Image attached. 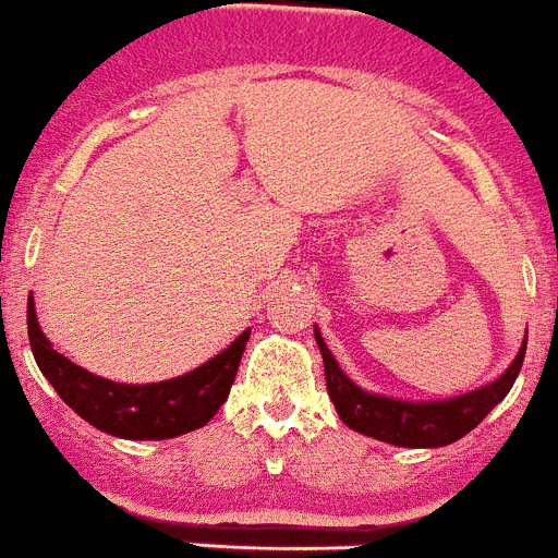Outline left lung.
Returning <instances> with one entry per match:
<instances>
[{
    "instance_id": "8db88e82",
    "label": "left lung",
    "mask_w": 558,
    "mask_h": 558,
    "mask_svg": "<svg viewBox=\"0 0 558 558\" xmlns=\"http://www.w3.org/2000/svg\"><path fill=\"white\" fill-rule=\"evenodd\" d=\"M316 344L325 359V378L330 401L336 403L338 417L350 428L361 432L375 440L392 442V446H407V449H437V446H449L469 435L471 428L480 426L483 417L497 407L508 392H511L513 380H517L522 361H525L527 336L522 341V350L508 366L506 373L499 375L494 384L483 389H474L469 395L451 398V401H432V403H407L384 398V395L364 392L355 387L341 369H338L332 352L327 350L325 338L316 330Z\"/></svg>"
}]
</instances>
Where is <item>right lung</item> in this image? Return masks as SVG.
<instances>
[{
  "instance_id": "right-lung-1",
  "label": "right lung",
  "mask_w": 558,
  "mask_h": 558,
  "mask_svg": "<svg viewBox=\"0 0 558 558\" xmlns=\"http://www.w3.org/2000/svg\"><path fill=\"white\" fill-rule=\"evenodd\" d=\"M27 336L41 375L75 415L123 440H169L206 426L217 415V409L231 392L251 330L242 332L228 350L197 366L194 373L143 387L98 378L52 350L39 330L33 296L27 299Z\"/></svg>"
}]
</instances>
